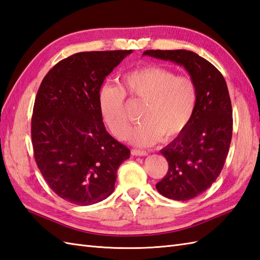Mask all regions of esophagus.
<instances>
[{
  "mask_svg": "<svg viewBox=\"0 0 260 260\" xmlns=\"http://www.w3.org/2000/svg\"><path fill=\"white\" fill-rule=\"evenodd\" d=\"M132 155L133 156H146L147 152L146 150H142V149H132Z\"/></svg>",
  "mask_w": 260,
  "mask_h": 260,
  "instance_id": "obj_1",
  "label": "esophagus"
}]
</instances>
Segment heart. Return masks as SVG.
<instances>
[{
  "label": "heart",
  "instance_id": "obj_1",
  "mask_svg": "<svg viewBox=\"0 0 260 260\" xmlns=\"http://www.w3.org/2000/svg\"><path fill=\"white\" fill-rule=\"evenodd\" d=\"M125 94L144 101L142 123L133 128L128 141L138 146H149L160 140L180 134L194 116L198 87L190 76L149 66L125 73L120 86L104 84L99 90V108L103 122L118 140H124L129 128L125 112Z\"/></svg>",
  "mask_w": 260,
  "mask_h": 260
}]
</instances>
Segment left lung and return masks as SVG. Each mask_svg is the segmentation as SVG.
Masks as SVG:
<instances>
[{"label":"left lung","instance_id":"1","mask_svg":"<svg viewBox=\"0 0 260 260\" xmlns=\"http://www.w3.org/2000/svg\"><path fill=\"white\" fill-rule=\"evenodd\" d=\"M143 55L184 66L197 84L198 103L188 126L160 150L168 171L156 184L159 194L188 201L207 190L219 176L233 135V110L224 76L207 59L186 51L147 50Z\"/></svg>","mask_w":260,"mask_h":260}]
</instances>
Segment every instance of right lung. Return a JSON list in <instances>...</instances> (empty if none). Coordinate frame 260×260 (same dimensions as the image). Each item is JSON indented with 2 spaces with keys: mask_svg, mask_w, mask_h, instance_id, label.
I'll list each match as a JSON object with an SVG mask.
<instances>
[{
  "mask_svg": "<svg viewBox=\"0 0 260 260\" xmlns=\"http://www.w3.org/2000/svg\"><path fill=\"white\" fill-rule=\"evenodd\" d=\"M133 51L76 53L42 81L33 107L34 158L51 189L81 206L115 188L117 170L131 150L108 134L99 108L105 77Z\"/></svg>",
  "mask_w": 260,
  "mask_h": 260,
  "instance_id": "obj_1",
  "label": "right lung"
}]
</instances>
